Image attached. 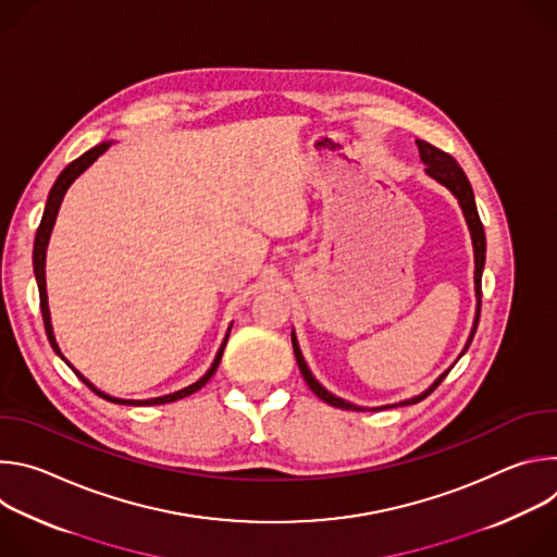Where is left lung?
<instances>
[{"instance_id": "obj_1", "label": "left lung", "mask_w": 557, "mask_h": 557, "mask_svg": "<svg viewBox=\"0 0 557 557\" xmlns=\"http://www.w3.org/2000/svg\"><path fill=\"white\" fill-rule=\"evenodd\" d=\"M417 145H419V151H421V161L428 165V168H425L428 174H430L432 178H436L438 183H443V185L458 198V202H460V207H462V213H465V220H467L469 231H471L473 258H475V275H473V282H475V297H479V310H475V322H473L469 342H467V346H465V350H462V352H467V348H469V344H471V339H473V335H475V329H479V320H481V297H483V284H481V282H483V269H485V228H483L479 209H475V200H473L471 185H469L465 172L460 170V165L454 161V156H449L447 151H443V149H438V147H434V145H430V143H425V140H417ZM293 350H295V359H297V366H299V370H301L304 381L308 383V387H310L317 396H320L322 401H326V404L333 406V408H342V410H355V412H361V410H363V408H359V406H352V404L339 399V396L331 394L329 389H324L320 383L314 381V376L310 374V370H308V366H306V361H304V357H301V352H299V346H297L295 335H293ZM447 374H449V370L443 372V374L436 379V383H434L430 389H425L421 396H414V399L404 401V404H399V406H410V404L423 401L425 396H430V394L441 385V381H443ZM379 410H381V408H379Z\"/></svg>"}]
</instances>
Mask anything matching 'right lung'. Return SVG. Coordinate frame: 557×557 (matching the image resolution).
I'll return each instance as SVG.
<instances>
[{
  "label": "right lung",
  "instance_id": "right-lung-1",
  "mask_svg": "<svg viewBox=\"0 0 557 557\" xmlns=\"http://www.w3.org/2000/svg\"><path fill=\"white\" fill-rule=\"evenodd\" d=\"M110 147V143H101V145H97V147H92L90 151H86L84 156H78L76 161H72L61 174H59V178L54 181V185H52V189H50V194H48V200H46V209H44V215H41V222H39V228H37V235H35V251H33V264H35V277H37V286H39V306H41V317H44V326H46V335H48V342H50V346H52V350L61 357V352H59V346H57V342H54V335H52V326H50V310H48V295H46V247H48V240H50V231H52V226H54V220H57V211H59V205H61V200H63V196H65V191H67V187L74 183V178L78 176V174H84L97 158L106 151ZM226 339H228V333H226V337H224V344L220 346V350H218V355H215V359H213V363H211V368L207 370V374L200 379V381H196V383H191L189 387H183V389H178V392H174V394H168V396H158V399H149V401H125V399H114V396H110V394H103L101 389H97L88 379H84L82 374H78L76 370V374L82 376V381L95 392V394H99V396H103L106 401H112V404H123V406H161V404H172V401H178V399H185V396H189V394H194L196 389H200L211 376H213V372L218 370V366H220V359H222V352H224V346H226ZM63 359V357H61Z\"/></svg>",
  "mask_w": 557,
  "mask_h": 557
}]
</instances>
